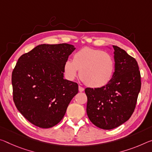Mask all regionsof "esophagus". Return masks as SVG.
Instances as JSON below:
<instances>
[{"instance_id": "obj_1", "label": "esophagus", "mask_w": 152, "mask_h": 152, "mask_svg": "<svg viewBox=\"0 0 152 152\" xmlns=\"http://www.w3.org/2000/svg\"><path fill=\"white\" fill-rule=\"evenodd\" d=\"M78 90H79V91H80V92H83V91H85V88H84L83 87H82L81 86H78Z\"/></svg>"}]
</instances>
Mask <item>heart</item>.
<instances>
[{
    "label": "heart",
    "mask_w": 152,
    "mask_h": 152,
    "mask_svg": "<svg viewBox=\"0 0 152 152\" xmlns=\"http://www.w3.org/2000/svg\"><path fill=\"white\" fill-rule=\"evenodd\" d=\"M66 76L73 80L78 75L88 86L101 88L109 83L114 72V60L110 53L100 49L85 47L75 53L73 60L64 66Z\"/></svg>",
    "instance_id": "heart-1"
}]
</instances>
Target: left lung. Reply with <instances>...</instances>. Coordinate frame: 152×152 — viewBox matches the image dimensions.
Instances as JSON below:
<instances>
[{
    "mask_svg": "<svg viewBox=\"0 0 152 152\" xmlns=\"http://www.w3.org/2000/svg\"><path fill=\"white\" fill-rule=\"evenodd\" d=\"M115 69L109 83L101 88H86V113L99 128L110 130L128 120L141 90V74L135 59L113 46Z\"/></svg>",
    "mask_w": 152,
    "mask_h": 152,
    "instance_id": "obj_1",
    "label": "left lung"
}]
</instances>
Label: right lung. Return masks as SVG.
<instances>
[{"label": "right lung", "mask_w": 152, "mask_h": 152, "mask_svg": "<svg viewBox=\"0 0 152 152\" xmlns=\"http://www.w3.org/2000/svg\"><path fill=\"white\" fill-rule=\"evenodd\" d=\"M74 45L42 44L21 55L12 73L13 101L25 118L47 129L63 118L78 93L76 83L64 78V66Z\"/></svg>", "instance_id": "obj_1"}]
</instances>
